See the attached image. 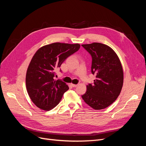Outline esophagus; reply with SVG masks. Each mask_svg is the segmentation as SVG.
Wrapping results in <instances>:
<instances>
[{"instance_id":"34e87169","label":"esophagus","mask_w":146,"mask_h":146,"mask_svg":"<svg viewBox=\"0 0 146 146\" xmlns=\"http://www.w3.org/2000/svg\"><path fill=\"white\" fill-rule=\"evenodd\" d=\"M70 85H72V87H77V85H75V84H73V83H71Z\"/></svg>"}]
</instances>
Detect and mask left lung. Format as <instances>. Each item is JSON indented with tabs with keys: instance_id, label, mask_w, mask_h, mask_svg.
<instances>
[{
	"instance_id": "left-lung-1",
	"label": "left lung",
	"mask_w": 146,
	"mask_h": 146,
	"mask_svg": "<svg viewBox=\"0 0 146 146\" xmlns=\"http://www.w3.org/2000/svg\"><path fill=\"white\" fill-rule=\"evenodd\" d=\"M82 46L92 57L91 73L96 76L94 83L88 84L82 97L94 110L104 109L116 100L121 91L123 74L121 61L112 48L104 44Z\"/></svg>"
}]
</instances>
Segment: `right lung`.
Segmentation results:
<instances>
[{
  "label": "right lung",
  "mask_w": 146,
  "mask_h": 146,
  "mask_svg": "<svg viewBox=\"0 0 146 146\" xmlns=\"http://www.w3.org/2000/svg\"><path fill=\"white\" fill-rule=\"evenodd\" d=\"M80 47L79 44L55 42L35 53L27 69L25 82L30 98L38 108L48 111L60 103L69 87L60 79L55 80V70Z\"/></svg>",
  "instance_id": "add662e5"
}]
</instances>
